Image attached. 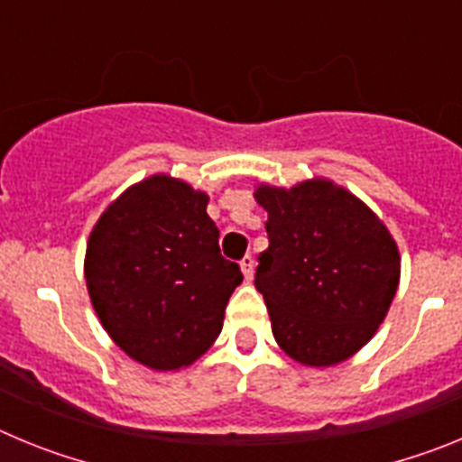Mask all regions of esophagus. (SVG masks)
<instances>
[{
    "instance_id": "esophagus-1",
    "label": "esophagus",
    "mask_w": 462,
    "mask_h": 462,
    "mask_svg": "<svg viewBox=\"0 0 462 462\" xmlns=\"http://www.w3.org/2000/svg\"><path fill=\"white\" fill-rule=\"evenodd\" d=\"M240 271H243L245 280H252V275H254V259H252L250 254L243 256V261H240Z\"/></svg>"
}]
</instances>
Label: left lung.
<instances>
[{
    "label": "left lung",
    "mask_w": 462,
    "mask_h": 462,
    "mask_svg": "<svg viewBox=\"0 0 462 462\" xmlns=\"http://www.w3.org/2000/svg\"><path fill=\"white\" fill-rule=\"evenodd\" d=\"M254 196L268 212L254 287L277 345L312 368L346 361L374 336L398 289L400 254L389 228L324 178L291 189L259 185Z\"/></svg>",
    "instance_id": "1"
}]
</instances>
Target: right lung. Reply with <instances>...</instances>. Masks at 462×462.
Here are the masks:
<instances>
[{
  "label": "right lung",
  "mask_w": 462,
  "mask_h": 462,
  "mask_svg": "<svg viewBox=\"0 0 462 462\" xmlns=\"http://www.w3.org/2000/svg\"><path fill=\"white\" fill-rule=\"evenodd\" d=\"M206 206L203 191L152 175L110 203L89 234L85 280L97 317L126 356L152 370L201 356L243 282Z\"/></svg>",
  "instance_id": "obj_1"
}]
</instances>
